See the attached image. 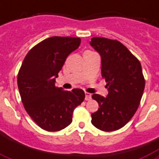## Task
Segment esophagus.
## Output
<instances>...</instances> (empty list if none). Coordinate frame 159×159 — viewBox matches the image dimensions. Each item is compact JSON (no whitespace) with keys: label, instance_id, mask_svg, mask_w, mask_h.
I'll list each match as a JSON object with an SVG mask.
<instances>
[{"label":"esophagus","instance_id":"esophagus-1","mask_svg":"<svg viewBox=\"0 0 159 159\" xmlns=\"http://www.w3.org/2000/svg\"><path fill=\"white\" fill-rule=\"evenodd\" d=\"M85 96H86V97H85L86 101H89V100L92 99V94L89 92H85Z\"/></svg>","mask_w":159,"mask_h":159}]
</instances>
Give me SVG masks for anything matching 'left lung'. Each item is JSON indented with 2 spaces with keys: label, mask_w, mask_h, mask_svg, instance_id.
I'll use <instances>...</instances> for the list:
<instances>
[{
  "label": "left lung",
  "mask_w": 159,
  "mask_h": 159,
  "mask_svg": "<svg viewBox=\"0 0 159 159\" xmlns=\"http://www.w3.org/2000/svg\"><path fill=\"white\" fill-rule=\"evenodd\" d=\"M90 44L102 59V76L106 82V97L92 95L99 107L92 123L102 131H114L133 117L143 96L145 81L139 61L120 42L94 37Z\"/></svg>",
  "instance_id": "1"
}]
</instances>
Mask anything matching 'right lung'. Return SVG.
Listing matches in <instances>:
<instances>
[{
    "label": "right lung",
    "mask_w": 159,
    "mask_h": 159,
    "mask_svg": "<svg viewBox=\"0 0 159 159\" xmlns=\"http://www.w3.org/2000/svg\"><path fill=\"white\" fill-rule=\"evenodd\" d=\"M81 43L79 38L54 36L29 51L18 73V88L29 116L44 130L59 131L72 121V112L85 98L82 89L55 86L66 58Z\"/></svg>",
    "instance_id": "right-lung-1"
}]
</instances>
